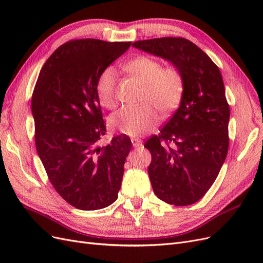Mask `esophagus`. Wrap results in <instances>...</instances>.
I'll return each mask as SVG.
<instances>
[{
	"instance_id": "1",
	"label": "esophagus",
	"mask_w": 263,
	"mask_h": 263,
	"mask_svg": "<svg viewBox=\"0 0 263 263\" xmlns=\"http://www.w3.org/2000/svg\"><path fill=\"white\" fill-rule=\"evenodd\" d=\"M132 144L135 148H139L142 146V141L138 138H132Z\"/></svg>"
}]
</instances>
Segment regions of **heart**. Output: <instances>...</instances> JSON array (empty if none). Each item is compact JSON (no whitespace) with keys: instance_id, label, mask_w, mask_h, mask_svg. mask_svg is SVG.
Instances as JSON below:
<instances>
[{"instance_id":"1","label":"heart","mask_w":263,"mask_h":263,"mask_svg":"<svg viewBox=\"0 0 263 263\" xmlns=\"http://www.w3.org/2000/svg\"><path fill=\"white\" fill-rule=\"evenodd\" d=\"M125 67L146 85L144 102L151 103L164 115L179 106L184 93V80L178 68H163L160 61L147 55L135 58ZM116 70L113 67L105 68L99 77L97 95L104 107L112 108L116 104ZM152 106H124L110 116L109 124L123 134L140 136L153 130L159 122L157 110Z\"/></svg>"}]
</instances>
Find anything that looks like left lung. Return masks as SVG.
Wrapping results in <instances>:
<instances>
[{
  "label": "left lung",
  "mask_w": 263,
  "mask_h": 263,
  "mask_svg": "<svg viewBox=\"0 0 263 263\" xmlns=\"http://www.w3.org/2000/svg\"><path fill=\"white\" fill-rule=\"evenodd\" d=\"M135 48L170 61L184 80L180 106L145 147L154 192L177 206L196 203L216 180L228 151L229 105L218 67L181 37L138 41Z\"/></svg>",
  "instance_id": "left-lung-1"
}]
</instances>
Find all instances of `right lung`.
Segmentation results:
<instances>
[{"label":"right lung","mask_w":263,"mask_h":263,"mask_svg":"<svg viewBox=\"0 0 263 263\" xmlns=\"http://www.w3.org/2000/svg\"><path fill=\"white\" fill-rule=\"evenodd\" d=\"M129 46L92 38L61 45L45 62L31 97L38 156L54 190L79 210L104 209L118 197L132 141L121 135L99 146L106 127L97 83Z\"/></svg>","instance_id":"add662e5"}]
</instances>
